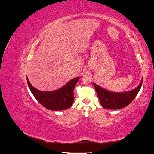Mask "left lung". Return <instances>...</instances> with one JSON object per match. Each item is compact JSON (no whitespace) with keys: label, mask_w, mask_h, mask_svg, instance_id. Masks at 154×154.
I'll list each match as a JSON object with an SVG mask.
<instances>
[{"label":"left lung","mask_w":154,"mask_h":154,"mask_svg":"<svg viewBox=\"0 0 154 154\" xmlns=\"http://www.w3.org/2000/svg\"><path fill=\"white\" fill-rule=\"evenodd\" d=\"M143 79L134 89L123 92H114L93 83L100 103L105 109L117 110L128 106L134 100L141 87Z\"/></svg>","instance_id":"1"}]
</instances>
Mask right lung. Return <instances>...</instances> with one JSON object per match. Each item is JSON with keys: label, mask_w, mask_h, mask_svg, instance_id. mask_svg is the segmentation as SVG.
<instances>
[{"label": "right lung", "mask_w": 154, "mask_h": 154, "mask_svg": "<svg viewBox=\"0 0 154 154\" xmlns=\"http://www.w3.org/2000/svg\"><path fill=\"white\" fill-rule=\"evenodd\" d=\"M27 82L31 93L39 103L50 110H63L68 109L72 105L74 88L80 77H76L68 82L66 85L57 90L41 91L31 85L27 76Z\"/></svg>", "instance_id": "right-lung-1"}]
</instances>
